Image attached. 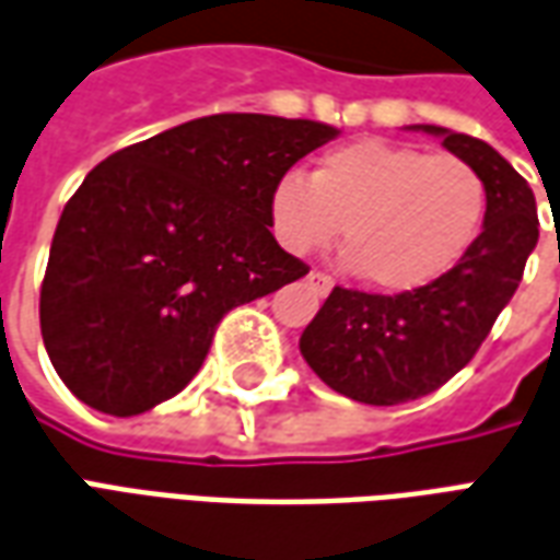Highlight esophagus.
Returning a JSON list of instances; mask_svg holds the SVG:
<instances>
[{"mask_svg":"<svg viewBox=\"0 0 560 560\" xmlns=\"http://www.w3.org/2000/svg\"><path fill=\"white\" fill-rule=\"evenodd\" d=\"M308 281H312V288H315L317 293L332 291V279H329L327 272H320V269H312V272H308Z\"/></svg>","mask_w":560,"mask_h":560,"instance_id":"obj_1","label":"esophagus"}]
</instances>
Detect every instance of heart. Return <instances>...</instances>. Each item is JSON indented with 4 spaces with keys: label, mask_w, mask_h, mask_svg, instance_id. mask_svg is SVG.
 Instances as JSON below:
<instances>
[{
    "label": "heart",
    "mask_w": 560,
    "mask_h": 560,
    "mask_svg": "<svg viewBox=\"0 0 560 560\" xmlns=\"http://www.w3.org/2000/svg\"><path fill=\"white\" fill-rule=\"evenodd\" d=\"M489 209L480 171L458 155L363 138L317 159L312 176L281 173L269 191V219L293 255L336 240L369 288L417 291L468 255Z\"/></svg>",
    "instance_id": "heart-1"
}]
</instances>
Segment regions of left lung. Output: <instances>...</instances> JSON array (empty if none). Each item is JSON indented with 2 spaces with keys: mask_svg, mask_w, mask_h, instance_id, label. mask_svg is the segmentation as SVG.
Here are the masks:
<instances>
[{
  "mask_svg": "<svg viewBox=\"0 0 560 560\" xmlns=\"http://www.w3.org/2000/svg\"><path fill=\"white\" fill-rule=\"evenodd\" d=\"M422 128L480 171L489 209L468 255L441 279L393 296L332 288L305 327V363L327 387L363 405L413 401L462 372L513 300L540 233L534 191L510 161L470 135Z\"/></svg>",
  "mask_w": 560,
  "mask_h": 560,
  "instance_id": "left-lung-1",
  "label": "left lung"
}]
</instances>
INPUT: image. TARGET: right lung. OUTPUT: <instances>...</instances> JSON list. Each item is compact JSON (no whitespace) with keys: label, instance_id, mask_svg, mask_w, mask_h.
I'll list each match as a JSON object with an SVG mask.
<instances>
[{"label":"right lung","instance_id":"1","mask_svg":"<svg viewBox=\"0 0 560 560\" xmlns=\"http://www.w3.org/2000/svg\"><path fill=\"white\" fill-rule=\"evenodd\" d=\"M336 135L215 114L95 164L62 209L42 281L44 348L62 384L114 417L176 396L221 317L308 272L269 233V191Z\"/></svg>","mask_w":560,"mask_h":560}]
</instances>
